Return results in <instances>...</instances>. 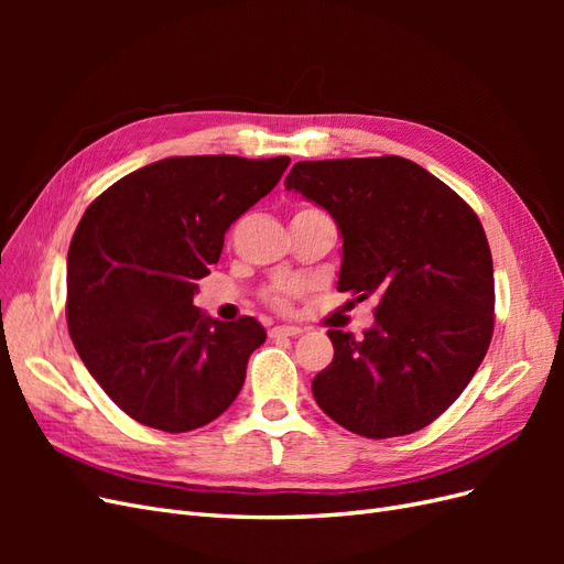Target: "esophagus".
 <instances>
[{"mask_svg": "<svg viewBox=\"0 0 564 564\" xmlns=\"http://www.w3.org/2000/svg\"><path fill=\"white\" fill-rule=\"evenodd\" d=\"M303 329L301 327H289V324H282V327H272L270 338H280V336H299Z\"/></svg>", "mask_w": 564, "mask_h": 564, "instance_id": "34e87169", "label": "esophagus"}]
</instances>
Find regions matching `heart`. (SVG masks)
<instances>
[{
	"instance_id": "1",
	"label": "heart",
	"mask_w": 564,
	"mask_h": 564,
	"mask_svg": "<svg viewBox=\"0 0 564 564\" xmlns=\"http://www.w3.org/2000/svg\"><path fill=\"white\" fill-rule=\"evenodd\" d=\"M303 212H305V209H303ZM270 303H272V305H278V308H286V303H289V301H286V296H284V294H272V296H270Z\"/></svg>"
}]
</instances>
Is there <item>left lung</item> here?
Returning <instances> with one entry per match:
<instances>
[{
	"label": "left lung",
	"mask_w": 564,
	"mask_h": 564,
	"mask_svg": "<svg viewBox=\"0 0 564 564\" xmlns=\"http://www.w3.org/2000/svg\"><path fill=\"white\" fill-rule=\"evenodd\" d=\"M284 185L336 220L340 292L379 301L360 340L327 332L334 360L313 379L315 402L373 440L425 429L464 392L491 340L494 268L480 218L398 155L296 162Z\"/></svg>",
	"instance_id": "1"
}]
</instances>
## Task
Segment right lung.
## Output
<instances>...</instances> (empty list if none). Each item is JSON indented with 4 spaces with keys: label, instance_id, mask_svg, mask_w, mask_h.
I'll list each match as a JSON object with an SVG mask.
<instances>
[{
    "label": "right lung",
    "instance_id": "add662e5",
    "mask_svg": "<svg viewBox=\"0 0 564 564\" xmlns=\"http://www.w3.org/2000/svg\"><path fill=\"white\" fill-rule=\"evenodd\" d=\"M289 158H166L112 183L67 251V332L108 398L150 429L187 433L218 419L265 340L253 317L193 305L232 220L265 197Z\"/></svg>",
    "mask_w": 564,
    "mask_h": 564
}]
</instances>
